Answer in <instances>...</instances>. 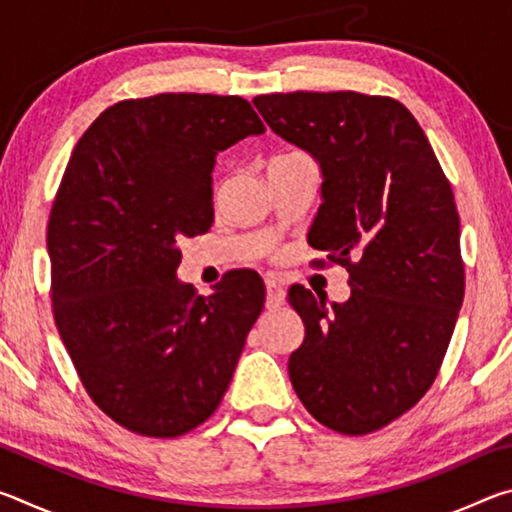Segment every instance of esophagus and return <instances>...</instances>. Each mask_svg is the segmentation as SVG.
<instances>
[{
    "instance_id": "obj_1",
    "label": "esophagus",
    "mask_w": 512,
    "mask_h": 512,
    "mask_svg": "<svg viewBox=\"0 0 512 512\" xmlns=\"http://www.w3.org/2000/svg\"><path fill=\"white\" fill-rule=\"evenodd\" d=\"M266 309H280L284 305V289L275 275H266Z\"/></svg>"
}]
</instances>
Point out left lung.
<instances>
[{
    "label": "left lung",
    "mask_w": 512,
    "mask_h": 512,
    "mask_svg": "<svg viewBox=\"0 0 512 512\" xmlns=\"http://www.w3.org/2000/svg\"><path fill=\"white\" fill-rule=\"evenodd\" d=\"M253 103L275 135L318 162L323 203L307 239L350 273V298L329 309L309 289H289L305 323L291 384L320 424L363 436L420 402L454 334L465 273L452 185L391 97L289 92Z\"/></svg>",
    "instance_id": "obj_1"
}]
</instances>
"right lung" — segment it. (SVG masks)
<instances>
[{
	"instance_id": "obj_1",
	"label": "right lung",
	"mask_w": 512,
	"mask_h": 512,
	"mask_svg": "<svg viewBox=\"0 0 512 512\" xmlns=\"http://www.w3.org/2000/svg\"><path fill=\"white\" fill-rule=\"evenodd\" d=\"M264 124L241 97L119 101L67 162L47 225L54 320L85 391L128 431L176 438L221 404L264 282L239 268L196 296L178 239L214 221L216 155Z\"/></svg>"
}]
</instances>
